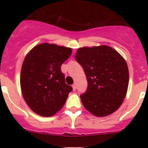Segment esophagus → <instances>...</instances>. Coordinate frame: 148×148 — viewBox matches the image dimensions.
<instances>
[{"label":"esophagus","mask_w":148,"mask_h":148,"mask_svg":"<svg viewBox=\"0 0 148 148\" xmlns=\"http://www.w3.org/2000/svg\"><path fill=\"white\" fill-rule=\"evenodd\" d=\"M72 87H73V90H74V91H75V90H76V84H73Z\"/></svg>","instance_id":"obj_1"}]
</instances>
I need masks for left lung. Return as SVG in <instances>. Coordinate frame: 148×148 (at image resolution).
<instances>
[{
  "label": "left lung",
  "mask_w": 148,
  "mask_h": 148,
  "mask_svg": "<svg viewBox=\"0 0 148 148\" xmlns=\"http://www.w3.org/2000/svg\"><path fill=\"white\" fill-rule=\"evenodd\" d=\"M75 60L87 77L85 93L80 95L84 107L98 117L112 114L126 96L129 83L127 64L116 50L106 45L82 47Z\"/></svg>",
  "instance_id": "obj_1"
}]
</instances>
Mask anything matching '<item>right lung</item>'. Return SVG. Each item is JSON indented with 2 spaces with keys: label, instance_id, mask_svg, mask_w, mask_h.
I'll return each mask as SVG.
<instances>
[{
  "label": "right lung",
  "instance_id": "1",
  "mask_svg": "<svg viewBox=\"0 0 148 148\" xmlns=\"http://www.w3.org/2000/svg\"><path fill=\"white\" fill-rule=\"evenodd\" d=\"M72 52L71 48L43 43L26 56L21 72V88L26 103L35 113L52 116L66 102L73 88L65 83L61 66Z\"/></svg>",
  "mask_w": 148,
  "mask_h": 148
}]
</instances>
